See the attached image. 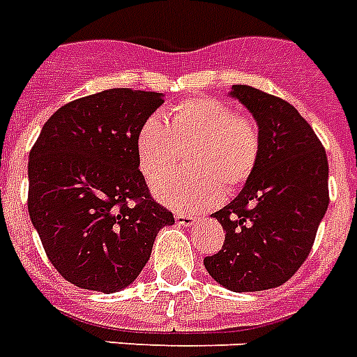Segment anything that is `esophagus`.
<instances>
[{"label":"esophagus","instance_id":"1","mask_svg":"<svg viewBox=\"0 0 357 357\" xmlns=\"http://www.w3.org/2000/svg\"><path fill=\"white\" fill-rule=\"evenodd\" d=\"M176 222L179 226H192L196 222L195 215H187V213H176Z\"/></svg>","mask_w":357,"mask_h":357}]
</instances>
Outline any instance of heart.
Instances as JSON below:
<instances>
[{
	"mask_svg": "<svg viewBox=\"0 0 357 357\" xmlns=\"http://www.w3.org/2000/svg\"><path fill=\"white\" fill-rule=\"evenodd\" d=\"M181 150L189 170L155 183L153 192L176 209H207L252 178L261 157L259 126L224 100L187 98L165 120L148 116L137 133L139 167L151 183L178 167Z\"/></svg>",
	"mask_w": 357,
	"mask_h": 357,
	"instance_id": "b5f03b06",
	"label": "heart"
}]
</instances>
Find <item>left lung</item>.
<instances>
[{
	"label": "left lung",
	"mask_w": 357,
	"mask_h": 357,
	"mask_svg": "<svg viewBox=\"0 0 357 357\" xmlns=\"http://www.w3.org/2000/svg\"><path fill=\"white\" fill-rule=\"evenodd\" d=\"M231 96L259 126L261 157L237 198L213 215L226 237L204 265L229 291H265L287 282L310 255L330 204L328 157L291 103L248 85H234Z\"/></svg>",
	"instance_id": "left-lung-1"
}]
</instances>
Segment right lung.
I'll return each instance as SVG.
<instances>
[{
    "label": "right lung",
    "mask_w": 357,
    "mask_h": 357,
    "mask_svg": "<svg viewBox=\"0 0 357 357\" xmlns=\"http://www.w3.org/2000/svg\"><path fill=\"white\" fill-rule=\"evenodd\" d=\"M165 98L109 89L66 103L29 151L27 209L47 259L81 289L116 293L150 259L174 215L139 168L137 133Z\"/></svg>",
    "instance_id": "obj_1"
}]
</instances>
